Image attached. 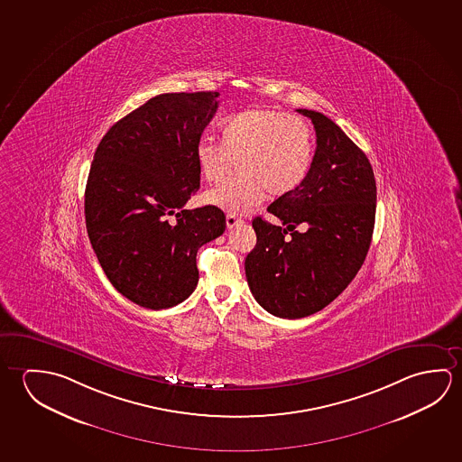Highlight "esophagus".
<instances>
[{"mask_svg": "<svg viewBox=\"0 0 462 462\" xmlns=\"http://www.w3.org/2000/svg\"><path fill=\"white\" fill-rule=\"evenodd\" d=\"M226 222H227V228H234L238 226V224H242L243 220L240 217H236L234 214H227V217H226Z\"/></svg>", "mask_w": 462, "mask_h": 462, "instance_id": "1", "label": "esophagus"}]
</instances>
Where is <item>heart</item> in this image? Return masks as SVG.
Listing matches in <instances>:
<instances>
[{
	"instance_id": "1",
	"label": "heart",
	"mask_w": 462,
	"mask_h": 462,
	"mask_svg": "<svg viewBox=\"0 0 462 462\" xmlns=\"http://www.w3.org/2000/svg\"><path fill=\"white\" fill-rule=\"evenodd\" d=\"M217 143L199 140L198 172L206 183H219L235 162L238 174L205 195L208 205L243 216L271 197L293 193L308 179L314 161V135L303 117L275 109H245L220 124Z\"/></svg>"
}]
</instances>
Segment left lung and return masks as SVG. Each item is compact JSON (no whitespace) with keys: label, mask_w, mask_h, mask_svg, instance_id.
Listing matches in <instances>:
<instances>
[{"label":"left lung","mask_w":462,"mask_h":462,"mask_svg":"<svg viewBox=\"0 0 462 462\" xmlns=\"http://www.w3.org/2000/svg\"><path fill=\"white\" fill-rule=\"evenodd\" d=\"M296 111L310 117L318 136L310 175L267 208L282 226L254 217L256 246L245 259L251 293L282 319L324 310L348 287L371 246L377 206L363 150L324 114ZM298 225L304 230L296 231Z\"/></svg>","instance_id":"obj_1"}]
</instances>
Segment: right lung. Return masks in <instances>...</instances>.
I'll return each mask as SVG.
<instances>
[{
  "label": "right lung",
  "instance_id": "1",
  "mask_svg": "<svg viewBox=\"0 0 462 462\" xmlns=\"http://www.w3.org/2000/svg\"><path fill=\"white\" fill-rule=\"evenodd\" d=\"M217 97L148 99L107 130L93 156L85 189L91 246L113 287L146 310L187 300L198 285V250L226 230L217 208H183L199 189L195 148Z\"/></svg>",
  "mask_w": 462,
  "mask_h": 462
}]
</instances>
